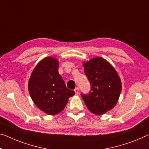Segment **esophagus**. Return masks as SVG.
<instances>
[{
  "instance_id": "1",
  "label": "esophagus",
  "mask_w": 149,
  "mask_h": 149,
  "mask_svg": "<svg viewBox=\"0 0 149 149\" xmlns=\"http://www.w3.org/2000/svg\"><path fill=\"white\" fill-rule=\"evenodd\" d=\"M74 92H75V93H76L77 94H77L78 93H79V88H75V89H74Z\"/></svg>"
}]
</instances>
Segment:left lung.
I'll return each instance as SVG.
<instances>
[{
    "instance_id": "1",
    "label": "left lung",
    "mask_w": 149,
    "mask_h": 149,
    "mask_svg": "<svg viewBox=\"0 0 149 149\" xmlns=\"http://www.w3.org/2000/svg\"><path fill=\"white\" fill-rule=\"evenodd\" d=\"M91 85V92L82 98L91 113L100 115L113 109L119 98L122 83L119 75L109 62L95 57L82 63Z\"/></svg>"
}]
</instances>
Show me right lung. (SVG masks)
I'll return each instance as SVG.
<instances>
[{
  "label": "right lung",
  "mask_w": 149,
  "mask_h": 149,
  "mask_svg": "<svg viewBox=\"0 0 149 149\" xmlns=\"http://www.w3.org/2000/svg\"><path fill=\"white\" fill-rule=\"evenodd\" d=\"M58 61L54 57L44 58L36 65L29 80L32 100L40 111L49 115L63 111L68 98L75 94L66 86L58 73Z\"/></svg>",
  "instance_id": "right-lung-1"
}]
</instances>
